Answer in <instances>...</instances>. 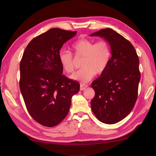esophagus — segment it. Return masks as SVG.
Returning a JSON list of instances; mask_svg holds the SVG:
<instances>
[{
	"label": "esophagus",
	"instance_id": "esophagus-1",
	"mask_svg": "<svg viewBox=\"0 0 156 156\" xmlns=\"http://www.w3.org/2000/svg\"><path fill=\"white\" fill-rule=\"evenodd\" d=\"M88 86L85 84H81L80 85V90H84Z\"/></svg>",
	"mask_w": 156,
	"mask_h": 156
}]
</instances>
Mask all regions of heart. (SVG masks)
I'll return each mask as SVG.
<instances>
[{"mask_svg": "<svg viewBox=\"0 0 156 156\" xmlns=\"http://www.w3.org/2000/svg\"><path fill=\"white\" fill-rule=\"evenodd\" d=\"M71 50L76 56H82L79 70L71 76L73 80L82 83L91 80L95 74L101 75L108 66L111 58L109 43L101 40L95 43L88 38H80L71 45ZM59 60L62 68L68 73L74 70L73 54L68 51L61 50L59 53Z\"/></svg>", "mask_w": 156, "mask_h": 156, "instance_id": "obj_1", "label": "heart"}]
</instances>
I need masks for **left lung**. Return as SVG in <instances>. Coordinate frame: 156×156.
Instances as JSON below:
<instances>
[{
    "instance_id": "8db88e82",
    "label": "left lung",
    "mask_w": 156,
    "mask_h": 156,
    "mask_svg": "<svg viewBox=\"0 0 156 156\" xmlns=\"http://www.w3.org/2000/svg\"><path fill=\"white\" fill-rule=\"evenodd\" d=\"M90 36L108 41L112 55L105 71L92 83L95 95L91 108L102 122L115 124L128 115L137 99L139 59L132 44L111 28L102 29Z\"/></svg>"
}]
</instances>
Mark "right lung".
Here are the masks:
<instances>
[{"label":"right lung","mask_w":156,"mask_h":156,"mask_svg":"<svg viewBox=\"0 0 156 156\" xmlns=\"http://www.w3.org/2000/svg\"><path fill=\"white\" fill-rule=\"evenodd\" d=\"M77 31L52 28L34 38L20 62V87L27 109L37 122L53 127L66 118L80 83L62 75L59 53Z\"/></svg>","instance_id":"obj_1"}]
</instances>
